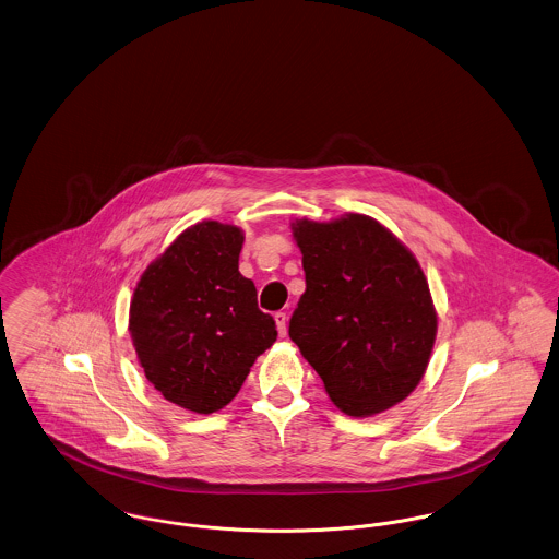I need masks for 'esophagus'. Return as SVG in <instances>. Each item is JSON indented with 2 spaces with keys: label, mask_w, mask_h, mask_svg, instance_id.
<instances>
[{
  "label": "esophagus",
  "mask_w": 559,
  "mask_h": 559,
  "mask_svg": "<svg viewBox=\"0 0 559 559\" xmlns=\"http://www.w3.org/2000/svg\"><path fill=\"white\" fill-rule=\"evenodd\" d=\"M274 320H276L278 335H281V337H285V335H287V314H285V312H276V314H274Z\"/></svg>",
  "instance_id": "1"
}]
</instances>
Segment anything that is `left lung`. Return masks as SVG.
Listing matches in <instances>:
<instances>
[{
    "label": "left lung",
    "instance_id": "obj_1",
    "mask_svg": "<svg viewBox=\"0 0 559 559\" xmlns=\"http://www.w3.org/2000/svg\"><path fill=\"white\" fill-rule=\"evenodd\" d=\"M293 235L306 293L289 337L346 415L367 417L399 404L421 381L436 340L424 270L369 215L299 219Z\"/></svg>",
    "mask_w": 559,
    "mask_h": 559
}]
</instances>
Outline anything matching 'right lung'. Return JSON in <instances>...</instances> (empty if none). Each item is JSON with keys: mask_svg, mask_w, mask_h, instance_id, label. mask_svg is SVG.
Masks as SVG:
<instances>
[{"mask_svg": "<svg viewBox=\"0 0 559 559\" xmlns=\"http://www.w3.org/2000/svg\"><path fill=\"white\" fill-rule=\"evenodd\" d=\"M242 233L219 222L190 226L142 274L130 333L146 379L163 399L210 415L239 394L255 358L276 342L239 272Z\"/></svg>", "mask_w": 559, "mask_h": 559, "instance_id": "obj_1", "label": "right lung"}]
</instances>
